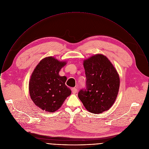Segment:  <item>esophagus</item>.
Listing matches in <instances>:
<instances>
[{"label": "esophagus", "mask_w": 149, "mask_h": 149, "mask_svg": "<svg viewBox=\"0 0 149 149\" xmlns=\"http://www.w3.org/2000/svg\"><path fill=\"white\" fill-rule=\"evenodd\" d=\"M71 91H72V93L73 94H75L77 93V89L76 88H71Z\"/></svg>", "instance_id": "1"}]
</instances>
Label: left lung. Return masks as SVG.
<instances>
[{
    "label": "left lung",
    "instance_id": "left-lung-1",
    "mask_svg": "<svg viewBox=\"0 0 149 149\" xmlns=\"http://www.w3.org/2000/svg\"><path fill=\"white\" fill-rule=\"evenodd\" d=\"M86 78L85 87L78 97L86 109L93 113L108 110L115 102L119 92V75L108 58L96 55L84 63Z\"/></svg>",
    "mask_w": 149,
    "mask_h": 149
}]
</instances>
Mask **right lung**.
Wrapping results in <instances>:
<instances>
[{"label": "right lung", "mask_w": 149, "mask_h": 149, "mask_svg": "<svg viewBox=\"0 0 149 149\" xmlns=\"http://www.w3.org/2000/svg\"><path fill=\"white\" fill-rule=\"evenodd\" d=\"M65 64V62L48 57L40 61L32 73L30 97L35 105L44 111H56L71 94V90L65 84L67 78L59 75Z\"/></svg>", "instance_id": "1"}]
</instances>
